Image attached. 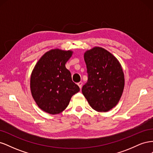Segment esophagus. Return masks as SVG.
<instances>
[{"instance_id":"34e87169","label":"esophagus","mask_w":153,"mask_h":153,"mask_svg":"<svg viewBox=\"0 0 153 153\" xmlns=\"http://www.w3.org/2000/svg\"><path fill=\"white\" fill-rule=\"evenodd\" d=\"M82 84H83V83H82V82H78V87H80V89H82Z\"/></svg>"}]
</instances>
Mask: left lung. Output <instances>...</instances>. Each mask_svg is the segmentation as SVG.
Listing matches in <instances>:
<instances>
[{
	"mask_svg": "<svg viewBox=\"0 0 153 153\" xmlns=\"http://www.w3.org/2000/svg\"><path fill=\"white\" fill-rule=\"evenodd\" d=\"M88 80L82 92L91 107L106 112L115 107L124 88V75L121 64L113 54L95 47L84 55Z\"/></svg>",
	"mask_w": 153,
	"mask_h": 153,
	"instance_id": "8db88e82",
	"label": "left lung"
}]
</instances>
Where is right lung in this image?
I'll return each mask as SVG.
<instances>
[{"label": "right lung", "mask_w": 153, "mask_h": 153, "mask_svg": "<svg viewBox=\"0 0 153 153\" xmlns=\"http://www.w3.org/2000/svg\"><path fill=\"white\" fill-rule=\"evenodd\" d=\"M73 53L72 50H50L39 59L32 71V96L38 107L48 114L61 113L71 97L80 91L65 66Z\"/></svg>", "instance_id": "right-lung-1"}]
</instances>
